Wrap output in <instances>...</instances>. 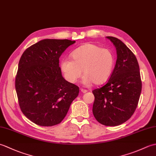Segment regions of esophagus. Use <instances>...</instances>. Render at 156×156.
Instances as JSON below:
<instances>
[{
    "label": "esophagus",
    "mask_w": 156,
    "mask_h": 156,
    "mask_svg": "<svg viewBox=\"0 0 156 156\" xmlns=\"http://www.w3.org/2000/svg\"><path fill=\"white\" fill-rule=\"evenodd\" d=\"M88 90H86V89H81V92H82V93H86Z\"/></svg>",
    "instance_id": "esophagus-1"
}]
</instances>
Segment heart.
Instances as JSON below:
<instances>
[{
    "label": "heart",
    "instance_id": "heart-1",
    "mask_svg": "<svg viewBox=\"0 0 156 156\" xmlns=\"http://www.w3.org/2000/svg\"><path fill=\"white\" fill-rule=\"evenodd\" d=\"M72 57L73 60L64 58L60 64L65 78L70 83H76L83 70L84 84H102L109 78L115 67V58L112 50L92 44L76 49Z\"/></svg>",
    "mask_w": 156,
    "mask_h": 156
}]
</instances>
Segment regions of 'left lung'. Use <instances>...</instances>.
Instances as JSON below:
<instances>
[{"label":"left lung","instance_id":"8db88e82","mask_svg":"<svg viewBox=\"0 0 156 156\" xmlns=\"http://www.w3.org/2000/svg\"><path fill=\"white\" fill-rule=\"evenodd\" d=\"M117 49V59L107 83L94 89L92 112L102 125L117 126L131 117L141 92L140 66L134 54L123 42L108 36Z\"/></svg>","mask_w":156,"mask_h":156}]
</instances>
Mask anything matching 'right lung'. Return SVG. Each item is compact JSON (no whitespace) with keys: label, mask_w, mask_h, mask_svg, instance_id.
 Instances as JSON below:
<instances>
[{"label":"right lung","mask_w":156,"mask_h":156,"mask_svg":"<svg viewBox=\"0 0 156 156\" xmlns=\"http://www.w3.org/2000/svg\"><path fill=\"white\" fill-rule=\"evenodd\" d=\"M76 41L46 39L23 52L15 78L20 108L36 125L51 127L62 121L79 87L63 78L59 58Z\"/></svg>","instance_id":"obj_1"}]
</instances>
